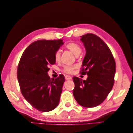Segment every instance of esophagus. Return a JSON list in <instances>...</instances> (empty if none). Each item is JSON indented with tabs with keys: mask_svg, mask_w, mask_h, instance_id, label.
Returning <instances> with one entry per match:
<instances>
[{
	"mask_svg": "<svg viewBox=\"0 0 133 133\" xmlns=\"http://www.w3.org/2000/svg\"><path fill=\"white\" fill-rule=\"evenodd\" d=\"M72 78L70 77V76H69V75H66L65 76V79L66 80H70Z\"/></svg>",
	"mask_w": 133,
	"mask_h": 133,
	"instance_id": "1",
	"label": "esophagus"
}]
</instances>
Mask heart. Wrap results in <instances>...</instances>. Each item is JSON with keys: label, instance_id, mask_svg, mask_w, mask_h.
<instances>
[{"label": "heart", "instance_id": "heart-1", "mask_svg": "<svg viewBox=\"0 0 133 133\" xmlns=\"http://www.w3.org/2000/svg\"><path fill=\"white\" fill-rule=\"evenodd\" d=\"M66 47L72 52L76 56H78L81 52V47L79 44L74 43V42H70L66 45ZM61 59V52L59 50H57L55 53V59L56 61H59ZM75 69V66H66L64 67L63 71L67 74H71Z\"/></svg>", "mask_w": 133, "mask_h": 133}]
</instances>
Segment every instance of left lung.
Segmentation results:
<instances>
[{
    "label": "left lung",
    "mask_w": 133,
    "mask_h": 133,
    "mask_svg": "<svg viewBox=\"0 0 133 133\" xmlns=\"http://www.w3.org/2000/svg\"><path fill=\"white\" fill-rule=\"evenodd\" d=\"M86 55L80 73L87 79L73 77V95L77 102L85 107L99 105L105 100L114 83L116 71L114 56L103 40L93 34L81 36Z\"/></svg>",
    "instance_id": "obj_1"
}]
</instances>
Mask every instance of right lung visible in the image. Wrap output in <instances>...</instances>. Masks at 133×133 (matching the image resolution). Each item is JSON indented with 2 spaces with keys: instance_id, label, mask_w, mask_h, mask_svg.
<instances>
[{
  "instance_id": "obj_1",
  "label": "right lung",
  "mask_w": 133,
  "mask_h": 133,
  "mask_svg": "<svg viewBox=\"0 0 133 133\" xmlns=\"http://www.w3.org/2000/svg\"><path fill=\"white\" fill-rule=\"evenodd\" d=\"M62 39L39 40L27 47L18 67V80L22 95L34 108L42 112L55 109L60 101L63 75L51 79L47 72L55 63V53Z\"/></svg>"
}]
</instances>
